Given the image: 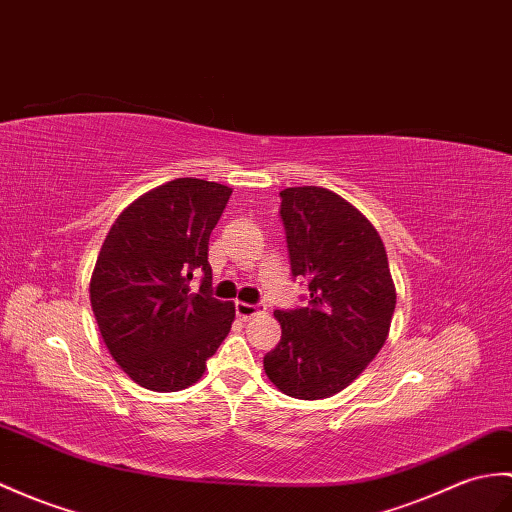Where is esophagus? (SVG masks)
<instances>
[{
	"label": "esophagus",
	"mask_w": 512,
	"mask_h": 512,
	"mask_svg": "<svg viewBox=\"0 0 512 512\" xmlns=\"http://www.w3.org/2000/svg\"><path fill=\"white\" fill-rule=\"evenodd\" d=\"M235 312H237V316H240L242 320H248V318H255V316H259V314H264V307L237 301V303H235Z\"/></svg>",
	"instance_id": "obj_1"
}]
</instances>
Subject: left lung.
<instances>
[{
    "label": "left lung",
    "mask_w": 512,
    "mask_h": 512,
    "mask_svg": "<svg viewBox=\"0 0 512 512\" xmlns=\"http://www.w3.org/2000/svg\"><path fill=\"white\" fill-rule=\"evenodd\" d=\"M281 220L292 277L310 301L275 310L281 342L264 371L283 395L327 399L347 388L384 347L397 292L382 237L351 202L325 187H288Z\"/></svg>",
    "instance_id": "left-lung-1"
}]
</instances>
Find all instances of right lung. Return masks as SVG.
Returning a JSON list of instances; mask_svg holds the SVG:
<instances>
[{
    "instance_id": "right-lung-1",
    "label": "right lung",
    "mask_w": 512,
    "mask_h": 512,
    "mask_svg": "<svg viewBox=\"0 0 512 512\" xmlns=\"http://www.w3.org/2000/svg\"><path fill=\"white\" fill-rule=\"evenodd\" d=\"M233 189L174 178L117 216L89 294L106 349L135 384L176 392L196 384L231 331L235 305L211 296L209 235ZM203 272L201 288L188 281Z\"/></svg>"
}]
</instances>
